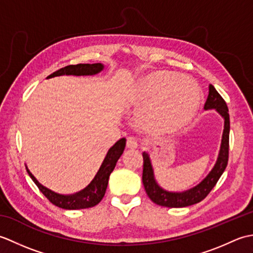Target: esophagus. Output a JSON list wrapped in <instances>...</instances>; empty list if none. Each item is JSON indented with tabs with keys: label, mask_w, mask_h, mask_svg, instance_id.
<instances>
[{
	"label": "esophagus",
	"mask_w": 253,
	"mask_h": 253,
	"mask_svg": "<svg viewBox=\"0 0 253 253\" xmlns=\"http://www.w3.org/2000/svg\"><path fill=\"white\" fill-rule=\"evenodd\" d=\"M126 146H127V148H129V149H136L139 146L138 140L135 137H128Z\"/></svg>",
	"instance_id": "obj_1"
}]
</instances>
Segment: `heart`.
<instances>
[{
	"mask_svg": "<svg viewBox=\"0 0 253 253\" xmlns=\"http://www.w3.org/2000/svg\"><path fill=\"white\" fill-rule=\"evenodd\" d=\"M200 98V88L191 78L170 72L152 73L136 90V102L142 105L139 120L154 130L175 131L195 116Z\"/></svg>",
	"mask_w": 253,
	"mask_h": 253,
	"instance_id": "heart-1",
	"label": "heart"
}]
</instances>
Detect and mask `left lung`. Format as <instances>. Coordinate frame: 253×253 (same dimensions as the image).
<instances>
[{
    "label": "left lung",
    "instance_id": "obj_1",
    "mask_svg": "<svg viewBox=\"0 0 253 253\" xmlns=\"http://www.w3.org/2000/svg\"><path fill=\"white\" fill-rule=\"evenodd\" d=\"M215 109L224 117V131L221 149L213 169L200 184L184 192H169L162 189L155 181L153 169L149 154L143 152V171L142 182L148 197L162 207L185 208L202 201L216 185L219 177L224 173L228 162L229 150V114L226 102L222 98L212 84H209V95L204 104V110Z\"/></svg>",
    "mask_w": 253,
    "mask_h": 253
}]
</instances>
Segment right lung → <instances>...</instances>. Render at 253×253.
I'll list each match as a JSON object with an SVG mask.
<instances>
[{
	"label": "right lung",
	"mask_w": 253,
	"mask_h": 253,
	"mask_svg": "<svg viewBox=\"0 0 253 253\" xmlns=\"http://www.w3.org/2000/svg\"><path fill=\"white\" fill-rule=\"evenodd\" d=\"M103 69V65L101 63L95 64H77V65H68L63 67L58 71L51 74L47 78H52L55 76H62V75H75V76H82V75H94L100 73ZM126 146V139L122 138L118 140L114 146H113L109 152H107L106 157L102 163L101 168L98 173H96L93 180L90 182L88 187H85L84 190L79 191L75 195L64 196L58 195V193L47 189L44 186H42L39 181H38L35 176L32 175L29 169H27L29 176L31 179L35 181L37 187L39 188V190L43 193L45 198L54 206L66 209V210H79V209H87L92 208L96 206L102 199H103L107 184H109L110 175L115 169L116 162L118 159L121 158V155L124 152V149Z\"/></svg>",
	"instance_id": "obj_1"
}]
</instances>
